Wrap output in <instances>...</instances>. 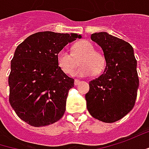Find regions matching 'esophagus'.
Returning a JSON list of instances; mask_svg holds the SVG:
<instances>
[{
	"mask_svg": "<svg viewBox=\"0 0 149 149\" xmlns=\"http://www.w3.org/2000/svg\"><path fill=\"white\" fill-rule=\"evenodd\" d=\"M80 83H81V82H80L79 80H77V79H75L74 80V84L76 85V86H77V85H78Z\"/></svg>",
	"mask_w": 149,
	"mask_h": 149,
	"instance_id": "34e87169",
	"label": "esophagus"
}]
</instances>
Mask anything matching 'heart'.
I'll use <instances>...</instances> for the list:
<instances>
[{
  "mask_svg": "<svg viewBox=\"0 0 149 149\" xmlns=\"http://www.w3.org/2000/svg\"><path fill=\"white\" fill-rule=\"evenodd\" d=\"M80 58L82 66L76 72L80 77H86L93 72L100 73L105 66L104 57L95 51L93 45L87 40L79 41L75 45L73 54L66 48L61 49L57 54V64L65 74L73 75L78 66L77 60Z\"/></svg>",
  "mask_w": 149,
  "mask_h": 149,
  "instance_id": "1",
  "label": "heart"
}]
</instances>
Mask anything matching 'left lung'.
<instances>
[{
	"label": "left lung",
	"instance_id": "obj_1",
	"mask_svg": "<svg viewBox=\"0 0 149 149\" xmlns=\"http://www.w3.org/2000/svg\"><path fill=\"white\" fill-rule=\"evenodd\" d=\"M91 40L104 52V73L89 82L87 109L93 118L112 123L123 118L134 107L139 79L132 46L106 32L95 33Z\"/></svg>",
	"mask_w": 149,
	"mask_h": 149
}]
</instances>
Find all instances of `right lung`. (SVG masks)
<instances>
[{"label":"right lung","mask_w":149,"mask_h":149,"mask_svg":"<svg viewBox=\"0 0 149 149\" xmlns=\"http://www.w3.org/2000/svg\"><path fill=\"white\" fill-rule=\"evenodd\" d=\"M77 39L82 35L39 32L16 49L8 78L9 101L17 116L30 126H49L63 116L74 79L61 70L57 54Z\"/></svg>","instance_id":"add662e5"}]
</instances>
